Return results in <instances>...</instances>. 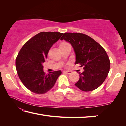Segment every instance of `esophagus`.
<instances>
[{
    "label": "esophagus",
    "instance_id": "1",
    "mask_svg": "<svg viewBox=\"0 0 126 126\" xmlns=\"http://www.w3.org/2000/svg\"><path fill=\"white\" fill-rule=\"evenodd\" d=\"M63 72H64V73H66V74H71L72 73L71 71H64Z\"/></svg>",
    "mask_w": 126,
    "mask_h": 126
}]
</instances>
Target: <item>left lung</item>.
Segmentation results:
<instances>
[{
	"instance_id": "left-lung-1",
	"label": "left lung",
	"mask_w": 126,
	"mask_h": 126,
	"mask_svg": "<svg viewBox=\"0 0 126 126\" xmlns=\"http://www.w3.org/2000/svg\"><path fill=\"white\" fill-rule=\"evenodd\" d=\"M71 43L76 54L75 64H79L84 71L75 86L85 92L97 89L108 75L110 61L103 48L89 36L82 33H65L61 38Z\"/></svg>"
}]
</instances>
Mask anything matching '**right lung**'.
<instances>
[{"label": "right lung", "mask_w": 126, "mask_h": 126, "mask_svg": "<svg viewBox=\"0 0 126 126\" xmlns=\"http://www.w3.org/2000/svg\"><path fill=\"white\" fill-rule=\"evenodd\" d=\"M63 33L40 32L27 41L19 52L16 61V69L23 84L33 92L44 94L52 89L62 72L46 74L43 63L50 48Z\"/></svg>", "instance_id": "obj_1"}]
</instances>
